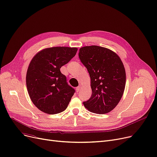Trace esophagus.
I'll return each instance as SVG.
<instances>
[{
    "instance_id": "esophagus-1",
    "label": "esophagus",
    "mask_w": 157,
    "mask_h": 157,
    "mask_svg": "<svg viewBox=\"0 0 157 157\" xmlns=\"http://www.w3.org/2000/svg\"><path fill=\"white\" fill-rule=\"evenodd\" d=\"M80 86H77L76 88V92H78L79 90H80Z\"/></svg>"
}]
</instances>
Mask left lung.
<instances>
[{
    "instance_id": "1",
    "label": "left lung",
    "mask_w": 157,
    "mask_h": 157,
    "mask_svg": "<svg viewBox=\"0 0 157 157\" xmlns=\"http://www.w3.org/2000/svg\"><path fill=\"white\" fill-rule=\"evenodd\" d=\"M79 58L90 77L92 95L83 102L91 112L105 114L117 105L126 84L124 67L117 54L97 45L81 47Z\"/></svg>"
}]
</instances>
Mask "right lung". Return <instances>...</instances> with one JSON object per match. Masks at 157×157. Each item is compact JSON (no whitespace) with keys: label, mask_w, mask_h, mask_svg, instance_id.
Wrapping results in <instances>:
<instances>
[{"label":"right lung","mask_w":157,"mask_h":157,"mask_svg":"<svg viewBox=\"0 0 157 157\" xmlns=\"http://www.w3.org/2000/svg\"><path fill=\"white\" fill-rule=\"evenodd\" d=\"M76 47H54L39 52L29 63L26 85L29 97L40 110L48 114L63 112L75 93L60 68L75 56Z\"/></svg>","instance_id":"1"}]
</instances>
